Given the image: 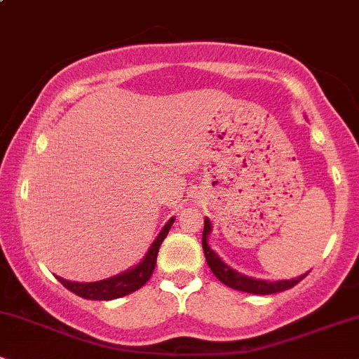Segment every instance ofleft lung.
I'll return each mask as SVG.
<instances>
[{
  "mask_svg": "<svg viewBox=\"0 0 359 359\" xmlns=\"http://www.w3.org/2000/svg\"><path fill=\"white\" fill-rule=\"evenodd\" d=\"M211 231V222L209 219L204 221V231H203V248L205 255V262H208L209 269L217 280H221L224 285L234 288V290L248 292V294H257V295H270V294H278V292L288 290L294 285H297L302 278L307 277L302 275L299 278L292 280H278V282H266V280H258V278H250L246 275L238 273L233 269H229L226 263H222L219 257H217L214 251L208 246V234Z\"/></svg>",
  "mask_w": 359,
  "mask_h": 359,
  "instance_id": "1",
  "label": "left lung"
}]
</instances>
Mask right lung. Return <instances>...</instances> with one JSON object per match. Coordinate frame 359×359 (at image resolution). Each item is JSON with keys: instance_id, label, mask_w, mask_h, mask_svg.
<instances>
[{"instance_id": "1", "label": "right lung", "mask_w": 359, "mask_h": 359, "mask_svg": "<svg viewBox=\"0 0 359 359\" xmlns=\"http://www.w3.org/2000/svg\"><path fill=\"white\" fill-rule=\"evenodd\" d=\"M172 222H174V217L163 226V229L160 231L156 240L151 245V248L148 250L147 257L143 258V262L140 265L135 266L133 270H128L125 273L118 275V277L101 280V282H93V283H77V282H69V280H64L57 277V280L64 285L67 290L74 292L76 295H79L82 299L89 300H111L118 297H125V295L131 294V292L142 288L145 283L150 280L151 273H154L155 263H156V255H158L160 245L165 240L168 234V229H170Z\"/></svg>"}]
</instances>
